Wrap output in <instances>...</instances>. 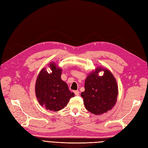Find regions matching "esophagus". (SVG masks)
I'll return each instance as SVG.
<instances>
[{
    "label": "esophagus",
    "mask_w": 148,
    "mask_h": 148,
    "mask_svg": "<svg viewBox=\"0 0 148 148\" xmlns=\"http://www.w3.org/2000/svg\"><path fill=\"white\" fill-rule=\"evenodd\" d=\"M73 92H74V93H75V95L76 96H78V95H79V91H77V90H75V91H74Z\"/></svg>",
    "instance_id": "1"
}]
</instances>
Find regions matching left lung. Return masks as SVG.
<instances>
[{"label":"left lung","mask_w":148,"mask_h":148,"mask_svg":"<svg viewBox=\"0 0 148 148\" xmlns=\"http://www.w3.org/2000/svg\"><path fill=\"white\" fill-rule=\"evenodd\" d=\"M104 71L101 77L97 73ZM117 83L113 75L107 69L97 68L87 77L85 83V91L82 93L86 109L96 115L102 114L112 109L117 100Z\"/></svg>","instance_id":"left-lung-1"}]
</instances>
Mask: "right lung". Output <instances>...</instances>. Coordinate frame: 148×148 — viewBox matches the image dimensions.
<instances>
[{"label": "right lung", "instance_id": "right-lung-1", "mask_svg": "<svg viewBox=\"0 0 148 148\" xmlns=\"http://www.w3.org/2000/svg\"><path fill=\"white\" fill-rule=\"evenodd\" d=\"M51 73L45 69L40 72L35 84V93L40 105L47 110L58 111L66 106L75 94L71 93L67 84L62 80V69L54 63L50 64Z\"/></svg>", "mask_w": 148, "mask_h": 148}]
</instances>
